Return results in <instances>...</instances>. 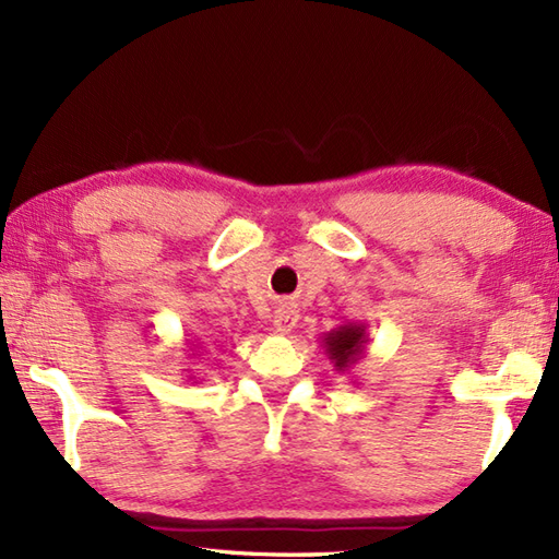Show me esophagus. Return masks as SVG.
Instances as JSON below:
<instances>
[{
    "label": "esophagus",
    "mask_w": 559,
    "mask_h": 559,
    "mask_svg": "<svg viewBox=\"0 0 559 559\" xmlns=\"http://www.w3.org/2000/svg\"><path fill=\"white\" fill-rule=\"evenodd\" d=\"M298 310H295V305L286 302L281 305L276 312H273V329L278 331V334H290V331L295 329V324H298Z\"/></svg>",
    "instance_id": "esophagus-1"
}]
</instances>
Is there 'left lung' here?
I'll return each mask as SVG.
<instances>
[{
  "instance_id": "left-lung-1",
  "label": "left lung",
  "mask_w": 559,
  "mask_h": 559,
  "mask_svg": "<svg viewBox=\"0 0 559 559\" xmlns=\"http://www.w3.org/2000/svg\"><path fill=\"white\" fill-rule=\"evenodd\" d=\"M367 343H370V338H367L365 324H341L322 338V348L326 358L334 362V370L346 372L350 370V365L362 358Z\"/></svg>"
}]
</instances>
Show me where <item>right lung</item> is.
I'll return each mask as SVG.
<instances>
[{
    "label": "right lung",
    "mask_w": 559,
    "mask_h": 559,
    "mask_svg": "<svg viewBox=\"0 0 559 559\" xmlns=\"http://www.w3.org/2000/svg\"><path fill=\"white\" fill-rule=\"evenodd\" d=\"M192 355H194V353H192Z\"/></svg>",
    "instance_id": "right-lung-1"
}]
</instances>
